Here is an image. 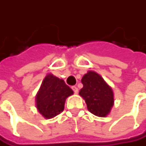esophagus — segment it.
<instances>
[{
    "instance_id": "1",
    "label": "esophagus",
    "mask_w": 146,
    "mask_h": 146,
    "mask_svg": "<svg viewBox=\"0 0 146 146\" xmlns=\"http://www.w3.org/2000/svg\"><path fill=\"white\" fill-rule=\"evenodd\" d=\"M72 90H74V92L75 94H77V93H78V91H79L78 88H77V87H75V86H74V87H72Z\"/></svg>"
}]
</instances>
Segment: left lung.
Wrapping results in <instances>:
<instances>
[{"label": "left lung", "instance_id": "left-lung-1", "mask_svg": "<svg viewBox=\"0 0 146 146\" xmlns=\"http://www.w3.org/2000/svg\"><path fill=\"white\" fill-rule=\"evenodd\" d=\"M83 88L80 95L85 100L88 110L100 117H105L114 105L112 88L103 78L94 71H88L81 79Z\"/></svg>", "mask_w": 146, "mask_h": 146}]
</instances>
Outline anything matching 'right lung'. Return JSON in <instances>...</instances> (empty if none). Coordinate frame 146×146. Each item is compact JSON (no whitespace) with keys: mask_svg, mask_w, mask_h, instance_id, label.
Instances as JSON below:
<instances>
[{"mask_svg":"<svg viewBox=\"0 0 146 146\" xmlns=\"http://www.w3.org/2000/svg\"><path fill=\"white\" fill-rule=\"evenodd\" d=\"M72 94L63 80L48 74L36 94V109L44 118H52L64 110L66 98Z\"/></svg>","mask_w":146,"mask_h":146,"instance_id":"add662e5","label":"right lung"}]
</instances>
